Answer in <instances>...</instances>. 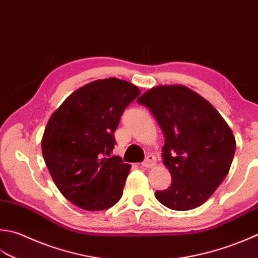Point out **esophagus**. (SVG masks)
Here are the masks:
<instances>
[{
  "instance_id": "34e87169",
  "label": "esophagus",
  "mask_w": 258,
  "mask_h": 258,
  "mask_svg": "<svg viewBox=\"0 0 258 258\" xmlns=\"http://www.w3.org/2000/svg\"><path fill=\"white\" fill-rule=\"evenodd\" d=\"M155 164H156V159H155V156L152 154L149 155L142 163L144 168H153V166H155Z\"/></svg>"
}]
</instances>
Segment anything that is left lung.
Segmentation results:
<instances>
[{
    "label": "left lung",
    "mask_w": 258,
    "mask_h": 258,
    "mask_svg": "<svg viewBox=\"0 0 258 258\" xmlns=\"http://www.w3.org/2000/svg\"><path fill=\"white\" fill-rule=\"evenodd\" d=\"M163 131V163L172 175L155 198L170 209H195L208 200L228 174L236 141L213 105L182 85L156 86L138 99Z\"/></svg>",
    "instance_id": "1"
}]
</instances>
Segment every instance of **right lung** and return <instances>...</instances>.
<instances>
[{
	"instance_id": "1",
	"label": "right lung",
	"mask_w": 258,
	"mask_h": 258,
	"mask_svg": "<svg viewBox=\"0 0 258 258\" xmlns=\"http://www.w3.org/2000/svg\"><path fill=\"white\" fill-rule=\"evenodd\" d=\"M140 93L126 80L98 79L69 95L49 118L42 155L57 188L73 205L105 210L122 197L131 164L107 156L120 116Z\"/></svg>"
}]
</instances>
